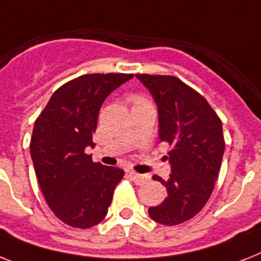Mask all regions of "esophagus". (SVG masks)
<instances>
[{
  "instance_id": "34e87169",
  "label": "esophagus",
  "mask_w": 261,
  "mask_h": 261,
  "mask_svg": "<svg viewBox=\"0 0 261 261\" xmlns=\"http://www.w3.org/2000/svg\"><path fill=\"white\" fill-rule=\"evenodd\" d=\"M131 180L137 184V186H142L145 182H147L150 180V176L149 174H141V173H134V172H131L130 173Z\"/></svg>"
}]
</instances>
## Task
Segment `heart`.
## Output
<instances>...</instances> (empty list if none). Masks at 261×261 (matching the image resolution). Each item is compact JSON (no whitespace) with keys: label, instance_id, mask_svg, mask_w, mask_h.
<instances>
[{"label":"heart","instance_id":"1","mask_svg":"<svg viewBox=\"0 0 261 261\" xmlns=\"http://www.w3.org/2000/svg\"><path fill=\"white\" fill-rule=\"evenodd\" d=\"M133 101H134V104H135V102H141V101H145V100H143L142 97H139V96H135V97H133Z\"/></svg>","mask_w":261,"mask_h":261}]
</instances>
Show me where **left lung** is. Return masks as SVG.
<instances>
[{"instance_id":"8db88e82","label":"left lung","mask_w":261,"mask_h":261,"mask_svg":"<svg viewBox=\"0 0 261 261\" xmlns=\"http://www.w3.org/2000/svg\"><path fill=\"white\" fill-rule=\"evenodd\" d=\"M135 75L154 98L160 141L171 146L169 178L153 177L168 196L149 215L173 226L198 214L214 190L225 151L222 123L206 98L173 75Z\"/></svg>"}]
</instances>
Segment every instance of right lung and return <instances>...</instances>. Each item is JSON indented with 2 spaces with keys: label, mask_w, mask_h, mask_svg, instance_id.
<instances>
[{
  "label": "right lung",
  "mask_w": 261,
  "mask_h": 261,
  "mask_svg": "<svg viewBox=\"0 0 261 261\" xmlns=\"http://www.w3.org/2000/svg\"><path fill=\"white\" fill-rule=\"evenodd\" d=\"M133 74H85L57 89L39 115L31 159L47 204L62 222L88 229L106 218L115 187L124 176L116 167L92 161L98 111L111 92Z\"/></svg>",
  "instance_id": "1"
}]
</instances>
